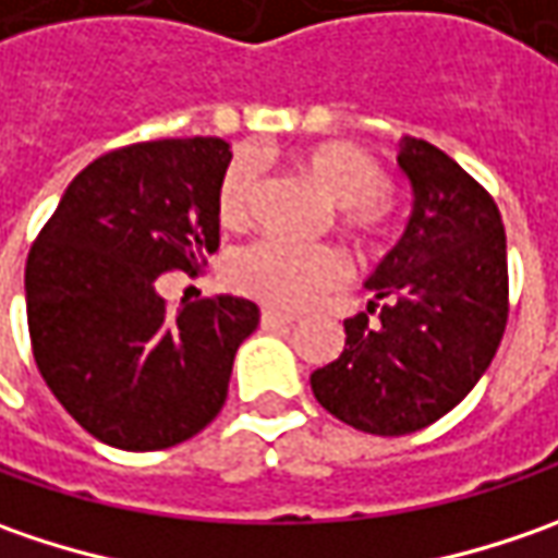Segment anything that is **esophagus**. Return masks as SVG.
Instances as JSON below:
<instances>
[{
  "label": "esophagus",
  "instance_id": "obj_1",
  "mask_svg": "<svg viewBox=\"0 0 558 558\" xmlns=\"http://www.w3.org/2000/svg\"><path fill=\"white\" fill-rule=\"evenodd\" d=\"M294 316L291 313H279V311H264L260 313V326L264 329H282V326H291Z\"/></svg>",
  "mask_w": 558,
  "mask_h": 558
}]
</instances>
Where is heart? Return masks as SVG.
Here are the masks:
<instances>
[{
  "mask_svg": "<svg viewBox=\"0 0 558 558\" xmlns=\"http://www.w3.org/2000/svg\"><path fill=\"white\" fill-rule=\"evenodd\" d=\"M301 173L311 180L329 202L335 217L348 232L369 239L381 226V202L388 195V177L363 148L348 142H323L294 155ZM260 183V163L251 151H239L226 167L217 189V214L220 223H247L254 195ZM344 260L329 245H286L276 239H260L242 247L229 267V286L254 301H264L279 311H301L313 304L323 291L341 282Z\"/></svg>",
  "mask_w": 558,
  "mask_h": 558,
  "instance_id": "heart-1",
  "label": "heart"
}]
</instances>
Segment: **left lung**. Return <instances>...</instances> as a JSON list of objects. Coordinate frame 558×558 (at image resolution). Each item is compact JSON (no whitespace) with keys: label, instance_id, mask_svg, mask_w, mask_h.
<instances>
[{"label":"left lung","instance_id":"8db88e82","mask_svg":"<svg viewBox=\"0 0 558 558\" xmlns=\"http://www.w3.org/2000/svg\"><path fill=\"white\" fill-rule=\"evenodd\" d=\"M407 229L344 319V351L311 375L313 397L369 435H410L450 413L487 373L506 329V232L494 198L432 142L400 140Z\"/></svg>","mask_w":558,"mask_h":558}]
</instances>
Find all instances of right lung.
Listing matches in <instances>:
<instances>
[{
  "label": "right lung",
  "mask_w": 558,
  "mask_h": 558,
  "mask_svg": "<svg viewBox=\"0 0 558 558\" xmlns=\"http://www.w3.org/2000/svg\"><path fill=\"white\" fill-rule=\"evenodd\" d=\"M223 140L126 145L83 167L27 257V326L58 403L101 444L163 450L223 410L239 344L260 313L245 298L167 311L158 279L220 245Z\"/></svg>",
  "instance_id": "right-lung-1"
}]
</instances>
